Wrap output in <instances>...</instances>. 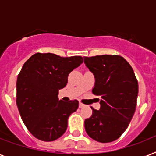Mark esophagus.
<instances>
[{
	"mask_svg": "<svg viewBox=\"0 0 156 156\" xmlns=\"http://www.w3.org/2000/svg\"><path fill=\"white\" fill-rule=\"evenodd\" d=\"M85 105L83 104V103H82V102H79V108H82V107H84Z\"/></svg>",
	"mask_w": 156,
	"mask_h": 156,
	"instance_id": "obj_1",
	"label": "esophagus"
}]
</instances>
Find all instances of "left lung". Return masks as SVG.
Returning a JSON list of instances; mask_svg holds the SVG:
<instances>
[{"mask_svg": "<svg viewBox=\"0 0 156 156\" xmlns=\"http://www.w3.org/2000/svg\"><path fill=\"white\" fill-rule=\"evenodd\" d=\"M94 74L92 92L100 96L99 111L85 120L87 135L100 143L115 141L126 131L135 114L139 85L131 65L119 55L84 57Z\"/></svg>", "mask_w": 156, "mask_h": 156, "instance_id": "left-lung-1", "label": "left lung"}]
</instances>
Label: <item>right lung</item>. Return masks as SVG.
Returning a JSON list of instances; mask_svg holds the SVG:
<instances>
[{
	"mask_svg": "<svg viewBox=\"0 0 156 156\" xmlns=\"http://www.w3.org/2000/svg\"><path fill=\"white\" fill-rule=\"evenodd\" d=\"M82 62L81 56L37 53L23 65L16 80V102L22 121L35 138L50 142L66 132L68 118L77 111L78 101L59 100L58 90Z\"/></svg>",
	"mask_w": 156,
	"mask_h": 156,
	"instance_id": "right-lung-1",
	"label": "right lung"
}]
</instances>
